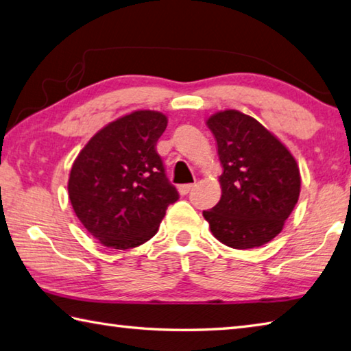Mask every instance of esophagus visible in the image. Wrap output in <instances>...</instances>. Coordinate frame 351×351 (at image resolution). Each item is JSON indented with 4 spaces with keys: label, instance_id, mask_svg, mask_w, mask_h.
<instances>
[{
    "label": "esophagus",
    "instance_id": "obj_1",
    "mask_svg": "<svg viewBox=\"0 0 351 351\" xmlns=\"http://www.w3.org/2000/svg\"><path fill=\"white\" fill-rule=\"evenodd\" d=\"M193 187H195V184H182V186L178 187V192H180L184 196V195H187V193L192 192Z\"/></svg>",
    "mask_w": 351,
    "mask_h": 351
}]
</instances>
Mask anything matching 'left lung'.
<instances>
[{
	"label": "left lung",
	"instance_id": "8db88e82",
	"mask_svg": "<svg viewBox=\"0 0 351 351\" xmlns=\"http://www.w3.org/2000/svg\"><path fill=\"white\" fill-rule=\"evenodd\" d=\"M222 167L221 199L202 212L210 232L232 248L261 247L281 233L301 192L295 156L270 130L239 110L206 121Z\"/></svg>",
	"mask_w": 351,
	"mask_h": 351
}]
</instances>
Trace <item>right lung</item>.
Wrapping results in <instances>:
<instances>
[{
  "mask_svg": "<svg viewBox=\"0 0 351 351\" xmlns=\"http://www.w3.org/2000/svg\"><path fill=\"white\" fill-rule=\"evenodd\" d=\"M165 127L167 117L161 112H132L95 133L76 156L69 199L99 244L117 250L144 244L180 197L156 154Z\"/></svg>",
  "mask_w": 351,
  "mask_h": 351,
  "instance_id": "1",
  "label": "right lung"
}]
</instances>
